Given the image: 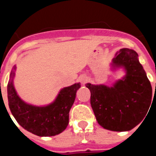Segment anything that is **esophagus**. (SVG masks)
Listing matches in <instances>:
<instances>
[{"instance_id": "esophagus-1", "label": "esophagus", "mask_w": 156, "mask_h": 156, "mask_svg": "<svg viewBox=\"0 0 156 156\" xmlns=\"http://www.w3.org/2000/svg\"><path fill=\"white\" fill-rule=\"evenodd\" d=\"M80 81L81 83H82L83 85H84L85 83H87L88 77L87 76H81L80 77Z\"/></svg>"}]
</instances>
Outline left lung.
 <instances>
[{"label":"left lung","instance_id":"obj_1","mask_svg":"<svg viewBox=\"0 0 156 156\" xmlns=\"http://www.w3.org/2000/svg\"><path fill=\"white\" fill-rule=\"evenodd\" d=\"M137 57V52L128 48L117 52L112 62L124 67L126 75L112 87L86 84L90 90V105L96 119L105 129L130 130L148 113L152 89Z\"/></svg>","mask_w":156,"mask_h":156}]
</instances>
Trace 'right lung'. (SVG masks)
Instances as JSON below:
<instances>
[{
  "mask_svg": "<svg viewBox=\"0 0 156 156\" xmlns=\"http://www.w3.org/2000/svg\"><path fill=\"white\" fill-rule=\"evenodd\" d=\"M16 69V67H15ZM15 73L12 71L8 83V105L20 126L40 137H50L62 133L69 124V115L80 83L63 88L52 104L37 107L25 103L13 86Z\"/></svg>",
  "mask_w": 156,
  "mask_h": 156,
  "instance_id": "add662e5",
  "label": "right lung"
}]
</instances>
